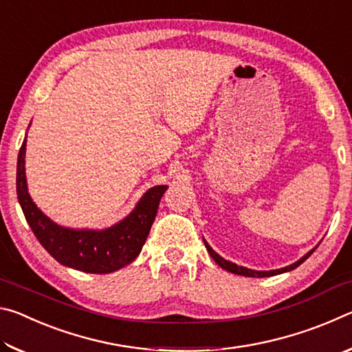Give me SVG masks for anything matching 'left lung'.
I'll list each match as a JSON object with an SVG mask.
<instances>
[{
  "mask_svg": "<svg viewBox=\"0 0 352 352\" xmlns=\"http://www.w3.org/2000/svg\"><path fill=\"white\" fill-rule=\"evenodd\" d=\"M204 242H205V247H206V250H208V253L211 254V258L216 261V264L217 265H220L222 267L223 270H226V272H231V273H236V275H241V276H256V278H265V276H275V275H279V273H285V272H290V270H294V269H296L298 265L300 264H302V262H305L309 256H311L312 253H314V250L317 248H312L311 252L309 253H306L305 256H302L301 259H298L296 262H294V264H290V265H287V267H283V269H276V270H269V272H262V270H252V269H247V267H242V265H237V264H234V262H231V261H226V259H223L222 256H219L216 252H214V250L210 247V243H208L205 239H204Z\"/></svg>",
  "mask_w": 352,
  "mask_h": 352,
  "instance_id": "1",
  "label": "left lung"
}]
</instances>
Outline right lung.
I'll list each match as a JSON object with an SVG mask.
<instances>
[{"label":"right lung","mask_w":352,"mask_h":352,"mask_svg":"<svg viewBox=\"0 0 352 352\" xmlns=\"http://www.w3.org/2000/svg\"><path fill=\"white\" fill-rule=\"evenodd\" d=\"M25 157L26 138L16 162V195L32 233L52 258L71 269L99 275L116 272L135 261L144 245L160 200L168 186H153L146 190L133 211L109 228H68L52 222L34 204L28 190Z\"/></svg>","instance_id":"obj_1"}]
</instances>
